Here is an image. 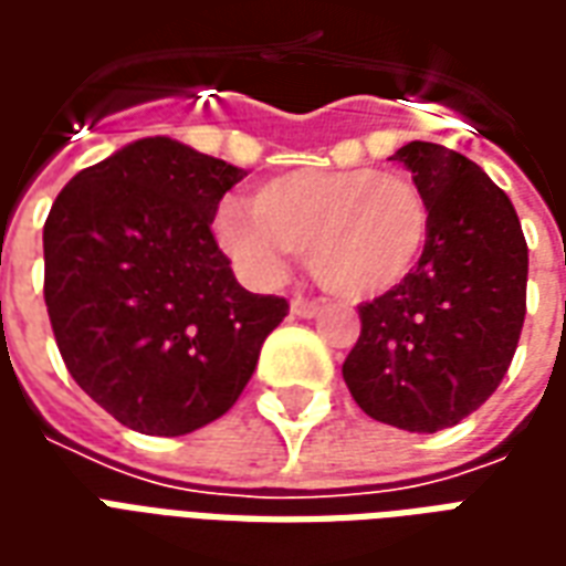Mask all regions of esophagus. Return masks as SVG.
Listing matches in <instances>:
<instances>
[{
    "label": "esophagus",
    "instance_id": "obj_1",
    "mask_svg": "<svg viewBox=\"0 0 566 566\" xmlns=\"http://www.w3.org/2000/svg\"><path fill=\"white\" fill-rule=\"evenodd\" d=\"M321 303H312V300H303V296H294L291 300V312H294L296 318H315L321 315Z\"/></svg>",
    "mask_w": 566,
    "mask_h": 566
}]
</instances>
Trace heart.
<instances>
[{
	"instance_id": "1",
	"label": "heart",
	"mask_w": 566,
	"mask_h": 566,
	"mask_svg": "<svg viewBox=\"0 0 566 566\" xmlns=\"http://www.w3.org/2000/svg\"><path fill=\"white\" fill-rule=\"evenodd\" d=\"M218 242L239 272L272 282L287 254H306L331 294L373 300L416 272L427 242V202L412 178L381 169H291L227 202Z\"/></svg>"
}]
</instances>
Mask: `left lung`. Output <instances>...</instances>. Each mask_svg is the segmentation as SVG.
<instances>
[{
    "label": "left lung",
    "mask_w": 566,
    "mask_h": 566,
    "mask_svg": "<svg viewBox=\"0 0 566 566\" xmlns=\"http://www.w3.org/2000/svg\"><path fill=\"white\" fill-rule=\"evenodd\" d=\"M391 160L424 197L427 242L400 287L357 308L343 379L369 418L437 433L475 412L510 369L527 312V242L510 197L463 154L409 142Z\"/></svg>",
    "instance_id": "obj_1"
}]
</instances>
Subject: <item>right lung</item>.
<instances>
[{
    "instance_id": "1",
    "label": "right lung",
    "mask_w": 566,
    "mask_h": 566,
    "mask_svg": "<svg viewBox=\"0 0 566 566\" xmlns=\"http://www.w3.org/2000/svg\"><path fill=\"white\" fill-rule=\"evenodd\" d=\"M154 136L81 169L44 221V306L63 364L108 416L181 437L245 391L284 296L235 282L211 221L245 178Z\"/></svg>"
}]
</instances>
